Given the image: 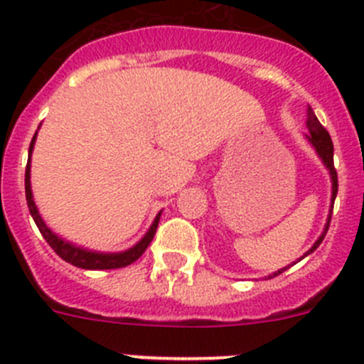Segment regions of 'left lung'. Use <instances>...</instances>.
<instances>
[{"instance_id":"obj_1","label":"left lung","mask_w":364,"mask_h":364,"mask_svg":"<svg viewBox=\"0 0 364 364\" xmlns=\"http://www.w3.org/2000/svg\"><path fill=\"white\" fill-rule=\"evenodd\" d=\"M306 127H309V139L310 143H312L314 146H316L317 154H319V158L323 159V163L326 165V168L330 170V176H332V210H333V201H336V196H337V172H336V166H333V143H332V137H330V134L326 132V129L319 123V119L316 117V114H314V110L310 109L306 110ZM330 219H332V214L328 215V223H326L325 227V232L321 234V237L317 239L316 243H314V247L310 248L306 254L303 255V257H306L309 254H312L314 250H316L317 247H319L321 243H323V239H325L326 232H328V227H330ZM287 270V268H281L279 272H276L274 276H279V274H283V272Z\"/></svg>"}]
</instances>
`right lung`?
<instances>
[{"label": "right lung", "mask_w": 364, "mask_h": 364, "mask_svg": "<svg viewBox=\"0 0 364 364\" xmlns=\"http://www.w3.org/2000/svg\"><path fill=\"white\" fill-rule=\"evenodd\" d=\"M34 141H36V136L32 137L31 146H28V152L31 154H32V149H34ZM25 196H27V205H28V210H31V215L34 218L39 232H41V235L47 239V243L50 245L52 250L60 255L61 259L67 261V263L74 264V267L87 268V270H110V268H123V267H129V264L134 263L136 259H139V257L143 255V252H145L146 247L150 245V241L154 239V234H156V228H158V223H159V215H161L158 214V218H156V221L152 223V227H150V230L146 232L145 237H143L134 248H130V250L127 252H121V254H97V252H88V250H83V248L67 243V241L60 239L55 234H52L50 228L45 225L41 215H39L38 208H36L34 199H32L31 158H28L27 170H25Z\"/></svg>", "instance_id": "right-lung-1"}]
</instances>
